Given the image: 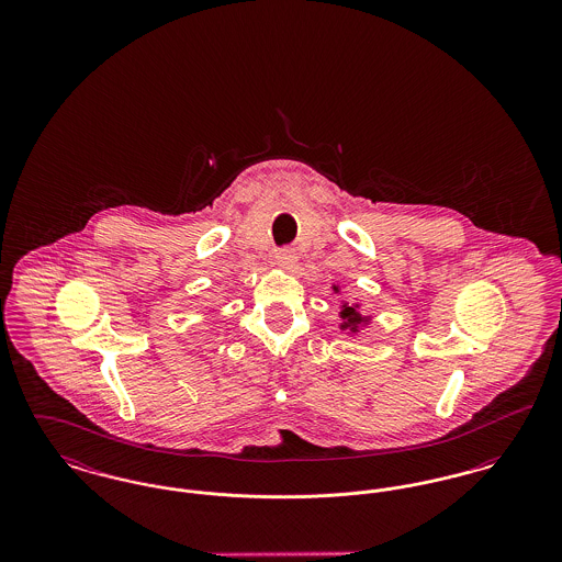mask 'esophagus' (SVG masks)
<instances>
[{
	"mask_svg": "<svg viewBox=\"0 0 562 562\" xmlns=\"http://www.w3.org/2000/svg\"><path fill=\"white\" fill-rule=\"evenodd\" d=\"M276 263H278V268L293 269L294 263H296V252H294L293 248L278 250L276 252Z\"/></svg>",
	"mask_w": 562,
	"mask_h": 562,
	"instance_id": "obj_1",
	"label": "esophagus"
}]
</instances>
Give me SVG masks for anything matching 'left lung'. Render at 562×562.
Returning a JSON list of instances; mask_svg holds the SVG:
<instances>
[{"instance_id": "obj_1", "label": "left lung", "mask_w": 562, "mask_h": 562, "mask_svg": "<svg viewBox=\"0 0 562 562\" xmlns=\"http://www.w3.org/2000/svg\"><path fill=\"white\" fill-rule=\"evenodd\" d=\"M333 291H335V293H341L339 284H333ZM339 316H341L339 328H341V330H348L349 335H358L360 328H364V326L371 322V316H364V314L360 312V303H348V301H341V312H339Z\"/></svg>"}]
</instances>
